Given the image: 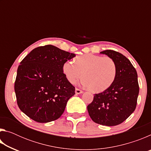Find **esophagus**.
<instances>
[{
    "label": "esophagus",
    "instance_id": "obj_1",
    "mask_svg": "<svg viewBox=\"0 0 151 151\" xmlns=\"http://www.w3.org/2000/svg\"><path fill=\"white\" fill-rule=\"evenodd\" d=\"M83 93V91H81V89H79V88H76V89H75V93L76 94H81V93Z\"/></svg>",
    "mask_w": 151,
    "mask_h": 151
}]
</instances>
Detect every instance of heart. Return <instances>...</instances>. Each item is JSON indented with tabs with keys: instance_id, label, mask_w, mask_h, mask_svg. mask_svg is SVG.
I'll list each match as a JSON object with an SVG mask.
<instances>
[{
	"instance_id": "heart-1",
	"label": "heart",
	"mask_w": 151,
	"mask_h": 151,
	"mask_svg": "<svg viewBox=\"0 0 151 151\" xmlns=\"http://www.w3.org/2000/svg\"><path fill=\"white\" fill-rule=\"evenodd\" d=\"M75 63L66 61L63 70L71 84L76 83L83 76L82 83L91 91L100 93L113 84L116 76V65L112 58L93 54L76 57Z\"/></svg>"
}]
</instances>
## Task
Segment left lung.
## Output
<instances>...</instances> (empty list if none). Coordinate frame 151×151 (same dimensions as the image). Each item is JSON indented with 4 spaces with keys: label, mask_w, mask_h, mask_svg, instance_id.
<instances>
[{
    "label": "left lung",
    "mask_w": 151,
    "mask_h": 151,
    "mask_svg": "<svg viewBox=\"0 0 151 151\" xmlns=\"http://www.w3.org/2000/svg\"><path fill=\"white\" fill-rule=\"evenodd\" d=\"M100 53L115 61L116 78L106 90L94 94L87 110L89 116L96 123L116 126L124 122L136 109L139 93L137 73L130 60L121 53L112 50Z\"/></svg>",
    "instance_id": "obj_1"
}]
</instances>
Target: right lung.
Masks as SVG:
<instances>
[{
  "instance_id": "1",
  "label": "right lung",
  "mask_w": 151,
  "mask_h": 151,
  "mask_svg": "<svg viewBox=\"0 0 151 151\" xmlns=\"http://www.w3.org/2000/svg\"><path fill=\"white\" fill-rule=\"evenodd\" d=\"M75 54L48 45L35 48L18 67L14 91L19 109L35 121L60 118L75 87L63 73V65Z\"/></svg>"
}]
</instances>
